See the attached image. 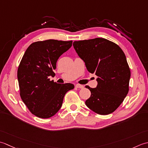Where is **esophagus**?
Wrapping results in <instances>:
<instances>
[{"mask_svg": "<svg viewBox=\"0 0 148 148\" xmlns=\"http://www.w3.org/2000/svg\"><path fill=\"white\" fill-rule=\"evenodd\" d=\"M75 87H77V88H79V89H83L84 88V86L82 85H80V84H77Z\"/></svg>", "mask_w": 148, "mask_h": 148, "instance_id": "obj_1", "label": "esophagus"}]
</instances>
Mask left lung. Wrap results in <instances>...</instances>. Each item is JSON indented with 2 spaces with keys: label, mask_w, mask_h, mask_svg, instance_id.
I'll return each instance as SVG.
<instances>
[{
  "label": "left lung",
  "mask_w": 148,
  "mask_h": 148,
  "mask_svg": "<svg viewBox=\"0 0 148 148\" xmlns=\"http://www.w3.org/2000/svg\"><path fill=\"white\" fill-rule=\"evenodd\" d=\"M76 52L87 70L98 77L96 88L86 86L91 96L86 105L100 115L115 111L129 91L130 70L122 49L106 39L97 38L73 42Z\"/></svg>",
  "instance_id": "obj_1"
}]
</instances>
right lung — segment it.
I'll use <instances>...</instances> for the list:
<instances>
[{"label": "right lung", "mask_w": 148, "mask_h": 148, "mask_svg": "<svg viewBox=\"0 0 148 148\" xmlns=\"http://www.w3.org/2000/svg\"><path fill=\"white\" fill-rule=\"evenodd\" d=\"M72 41L48 40L32 43L26 50L18 68L20 95L32 114L49 118L61 108L65 94L74 88L70 83L50 80L55 76L59 57L71 48Z\"/></svg>", "instance_id": "add662e5"}]
</instances>
